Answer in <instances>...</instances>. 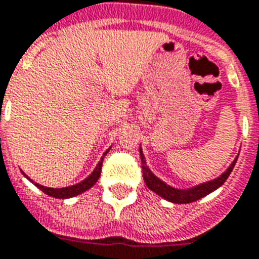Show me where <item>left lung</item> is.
Wrapping results in <instances>:
<instances>
[{
    "mask_svg": "<svg viewBox=\"0 0 259 259\" xmlns=\"http://www.w3.org/2000/svg\"><path fill=\"white\" fill-rule=\"evenodd\" d=\"M140 156H141V168H143V178L145 181V185H147L152 191H155L156 194H159L160 197L165 198L169 202H174V204H189V202H194V201L200 200L205 195H208L209 193H212L216 189L222 186L223 183L226 182L227 178L230 177V174L232 172V169L235 167V163H236V159L232 161V164L228 167L226 172L220 175L216 179H213L210 182L202 183V185H198V186L193 187V189H187V190H178V189H174V187L165 185L164 182H161L159 178H156L153 174L151 172V169L147 167V163H145V159H144V155L141 149H140Z\"/></svg>",
    "mask_w": 259,
    "mask_h": 259,
    "instance_id": "obj_1",
    "label": "left lung"
}]
</instances>
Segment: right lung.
<instances>
[{
	"mask_svg": "<svg viewBox=\"0 0 259 259\" xmlns=\"http://www.w3.org/2000/svg\"><path fill=\"white\" fill-rule=\"evenodd\" d=\"M106 153H107V152H106ZM106 153H104V155H106ZM103 157H102V160L98 163L96 168L94 169V172L91 174L90 177L87 178V179H84L82 182L77 183V185H74V186L62 187V189H51V187L42 186V185H39V183H35V186H36L37 189H40L43 193H46L47 195L54 197V198H70V197H74V195L77 194H81V193H84V191H87L88 189H91V187L94 186L95 183L98 182L99 177H100V172H102Z\"/></svg>",
	"mask_w": 259,
	"mask_h": 259,
	"instance_id": "add662e5",
	"label": "right lung"
}]
</instances>
